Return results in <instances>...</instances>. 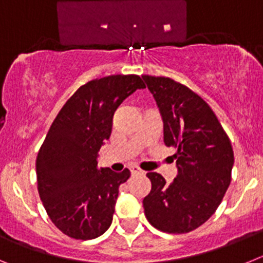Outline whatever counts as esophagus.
<instances>
[{"label": "esophagus", "mask_w": 263, "mask_h": 263, "mask_svg": "<svg viewBox=\"0 0 263 263\" xmlns=\"http://www.w3.org/2000/svg\"><path fill=\"white\" fill-rule=\"evenodd\" d=\"M129 170H131L132 176H136V174H144L143 170H141L140 167H137V166H131V167H129Z\"/></svg>", "instance_id": "esophagus-1"}]
</instances>
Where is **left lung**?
I'll return each mask as SVG.
<instances>
[{"label":"left lung","mask_w":263,"mask_h":263,"mask_svg":"<svg viewBox=\"0 0 263 263\" xmlns=\"http://www.w3.org/2000/svg\"><path fill=\"white\" fill-rule=\"evenodd\" d=\"M141 77L160 108L164 143L176 149L178 169L172 183L158 173L146 174L152 189L144 214L160 231L187 233L215 214L228 190L235 162L231 140L211 107L187 86L169 77Z\"/></svg>","instance_id":"obj_1"}]
</instances>
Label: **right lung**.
Returning <instances> with one entry per match:
<instances>
[{
    "mask_svg": "<svg viewBox=\"0 0 263 263\" xmlns=\"http://www.w3.org/2000/svg\"><path fill=\"white\" fill-rule=\"evenodd\" d=\"M145 84L136 74L91 80L63 106L36 157L37 191L52 223L76 240L103 235L112 223L119 186L131 176L98 167V152L120 103Z\"/></svg>",
    "mask_w": 263,
    "mask_h": 263,
    "instance_id": "add662e5",
    "label": "right lung"
}]
</instances>
